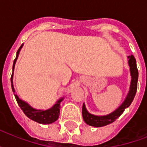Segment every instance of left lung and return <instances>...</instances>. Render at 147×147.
<instances>
[{
  "mask_svg": "<svg viewBox=\"0 0 147 147\" xmlns=\"http://www.w3.org/2000/svg\"><path fill=\"white\" fill-rule=\"evenodd\" d=\"M128 64L130 67V73L131 76V85H130V90L128 94L127 95L126 98L123 102L113 113L105 115V116H96L90 114L86 110V106L83 103V109H82V114L84 121L88 125L94 127H103L108 125L109 123H113L123 113V111L126 108L129 107L131 104L133 99L136 96V91H137V83H138V78H139V72L136 66V60L133 55L128 56Z\"/></svg>",
  "mask_w": 147,
  "mask_h": 147,
  "instance_id": "left-lung-1",
  "label": "left lung"
}]
</instances>
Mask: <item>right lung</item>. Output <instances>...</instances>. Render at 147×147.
Segmentation results:
<instances>
[{
    "label": "right lung",
    "mask_w": 147,
    "mask_h": 147,
    "mask_svg": "<svg viewBox=\"0 0 147 147\" xmlns=\"http://www.w3.org/2000/svg\"><path fill=\"white\" fill-rule=\"evenodd\" d=\"M22 47H23V45L20 47V49H18L17 53H16V59H15L14 62H13L12 71H14L15 64H16L18 56H19V53H20ZM11 83L12 91L15 92L14 86H13V72L11 74ZM14 95L16 99V102H17L18 105H20V107L23 110L24 114L28 118H30V120H34V121H36V122H38L39 123H42V124H49V123H53V122H55L58 119L59 115H60L61 102H62L63 98L59 99L52 108L49 109L47 110H40V109H36L32 108L29 104H27V102H24L23 100H21L18 97L17 94H14Z\"/></svg>",
    "instance_id": "add662e5"
}]
</instances>
